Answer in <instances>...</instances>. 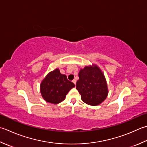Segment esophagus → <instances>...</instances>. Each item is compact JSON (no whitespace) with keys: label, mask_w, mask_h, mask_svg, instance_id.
<instances>
[{"label":"esophagus","mask_w":147,"mask_h":147,"mask_svg":"<svg viewBox=\"0 0 147 147\" xmlns=\"http://www.w3.org/2000/svg\"><path fill=\"white\" fill-rule=\"evenodd\" d=\"M73 83H74V85H76V80H73Z\"/></svg>","instance_id":"34e87169"}]
</instances>
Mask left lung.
Wrapping results in <instances>:
<instances>
[{
	"mask_svg": "<svg viewBox=\"0 0 147 147\" xmlns=\"http://www.w3.org/2000/svg\"><path fill=\"white\" fill-rule=\"evenodd\" d=\"M76 89L86 104L97 106L104 101L108 94V84L101 69L96 64L86 65L80 69Z\"/></svg>",
	"mask_w": 147,
	"mask_h": 147,
	"instance_id": "left-lung-1",
	"label": "left lung"
}]
</instances>
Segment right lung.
Wrapping results in <instances>:
<instances>
[{
    "label": "right lung",
    "instance_id": "add662e5",
    "mask_svg": "<svg viewBox=\"0 0 147 147\" xmlns=\"http://www.w3.org/2000/svg\"><path fill=\"white\" fill-rule=\"evenodd\" d=\"M75 87L65 74L60 73L59 68L48 73L40 85V92L45 101L58 104L64 100L72 88Z\"/></svg>",
    "mask_w": 147,
    "mask_h": 147
}]
</instances>
